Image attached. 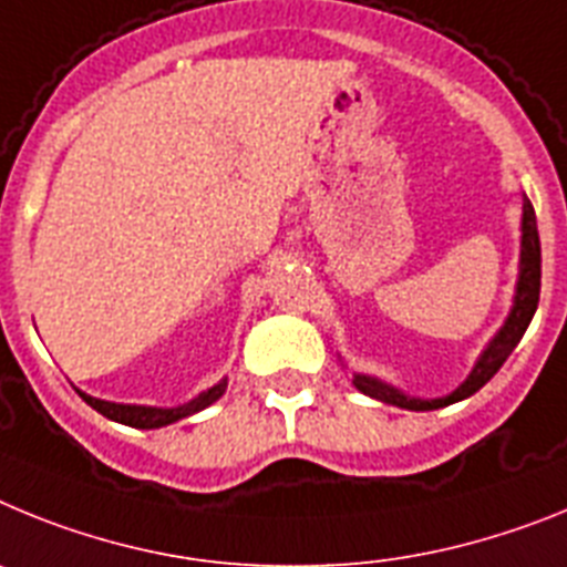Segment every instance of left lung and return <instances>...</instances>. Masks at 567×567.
<instances>
[{
	"label": "left lung",
	"mask_w": 567,
	"mask_h": 567,
	"mask_svg": "<svg viewBox=\"0 0 567 567\" xmlns=\"http://www.w3.org/2000/svg\"><path fill=\"white\" fill-rule=\"evenodd\" d=\"M539 288H543V250H539V234H536L534 205L525 199V208H522L519 282H516L514 311H511L505 328L494 337V342L485 348V353L480 357V362H476V368L471 371V377H467L451 396H442V400H413V396H405V393L396 391V388L385 385V382H379V379L362 377V373L353 377V385L362 393H368V396H373V400L388 402V405L396 408H408V411H436V408L467 400L471 393L480 391V388L505 365V359H508L511 351L519 344L522 333L528 331L530 319H534L536 313V305H539Z\"/></svg>",
	"instance_id": "8db88e82"
}]
</instances>
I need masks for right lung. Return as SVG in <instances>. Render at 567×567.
I'll return each mask as SVG.
<instances>
[{"label": "right lung", "mask_w": 567, "mask_h": 567, "mask_svg": "<svg viewBox=\"0 0 567 567\" xmlns=\"http://www.w3.org/2000/svg\"><path fill=\"white\" fill-rule=\"evenodd\" d=\"M225 385L228 382H219V385L208 388L205 393H199L196 400L185 402L179 408H145V405H116V402H102V400H93L87 393H82V400L93 408V411H100L102 416L113 422H122V425H131V427H162V425H171V422L182 420V416H190V413L202 411V408L214 405L219 396L225 393Z\"/></svg>", "instance_id": "right-lung-1"}]
</instances>
